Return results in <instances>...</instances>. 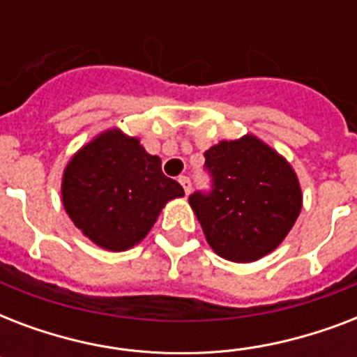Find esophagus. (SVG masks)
<instances>
[{
	"label": "esophagus",
	"mask_w": 357,
	"mask_h": 357,
	"mask_svg": "<svg viewBox=\"0 0 357 357\" xmlns=\"http://www.w3.org/2000/svg\"><path fill=\"white\" fill-rule=\"evenodd\" d=\"M179 183L183 187L185 195H189L190 190H192V183H190V179L187 178V176H181V178H179Z\"/></svg>",
	"instance_id": "obj_1"
}]
</instances>
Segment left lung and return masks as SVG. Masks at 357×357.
Listing matches in <instances>:
<instances>
[{"label":"left lung","mask_w":357,"mask_h":357,"mask_svg":"<svg viewBox=\"0 0 357 357\" xmlns=\"http://www.w3.org/2000/svg\"><path fill=\"white\" fill-rule=\"evenodd\" d=\"M211 192L189 204L215 254L252 263L287 237L302 209V189L287 159L254 135L220 140L204 153Z\"/></svg>","instance_id":"obj_1"}]
</instances>
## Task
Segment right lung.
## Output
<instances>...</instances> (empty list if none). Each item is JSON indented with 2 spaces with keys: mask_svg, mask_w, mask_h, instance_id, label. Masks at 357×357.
Listing matches in <instances>:
<instances>
[{
  "mask_svg": "<svg viewBox=\"0 0 357 357\" xmlns=\"http://www.w3.org/2000/svg\"><path fill=\"white\" fill-rule=\"evenodd\" d=\"M61 195L81 234L100 248L123 252L148 235L167 202L185 192L162 174L159 157L114 128L74 153L64 168Z\"/></svg>",
  "mask_w": 357,
  "mask_h": 357,
  "instance_id": "right-lung-1",
  "label": "right lung"
}]
</instances>
